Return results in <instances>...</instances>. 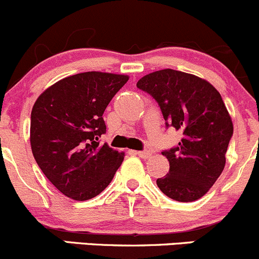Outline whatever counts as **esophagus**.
Segmentation results:
<instances>
[{
    "label": "esophagus",
    "instance_id": "1",
    "mask_svg": "<svg viewBox=\"0 0 259 259\" xmlns=\"http://www.w3.org/2000/svg\"><path fill=\"white\" fill-rule=\"evenodd\" d=\"M136 154L140 156L141 158H149V157L152 156V153L149 151H137L136 152Z\"/></svg>",
    "mask_w": 259,
    "mask_h": 259
}]
</instances>
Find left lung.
<instances>
[{"label": "left lung", "instance_id": "8db88e82", "mask_svg": "<svg viewBox=\"0 0 259 259\" xmlns=\"http://www.w3.org/2000/svg\"><path fill=\"white\" fill-rule=\"evenodd\" d=\"M137 89L158 103L166 128L173 127L183 135L178 146L162 151L169 172L157 180V186L175 201L201 198L223 172L233 136L220 92L199 77L170 68L146 74Z\"/></svg>", "mask_w": 259, "mask_h": 259}]
</instances>
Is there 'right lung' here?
<instances>
[{"instance_id": "obj_1", "label": "right lung", "mask_w": 259, "mask_h": 259, "mask_svg": "<svg viewBox=\"0 0 259 259\" xmlns=\"http://www.w3.org/2000/svg\"><path fill=\"white\" fill-rule=\"evenodd\" d=\"M128 77L83 72L56 82L31 112V148L37 164L65 196L87 201L100 194L123 161V153L100 137L103 112Z\"/></svg>"}]
</instances>
